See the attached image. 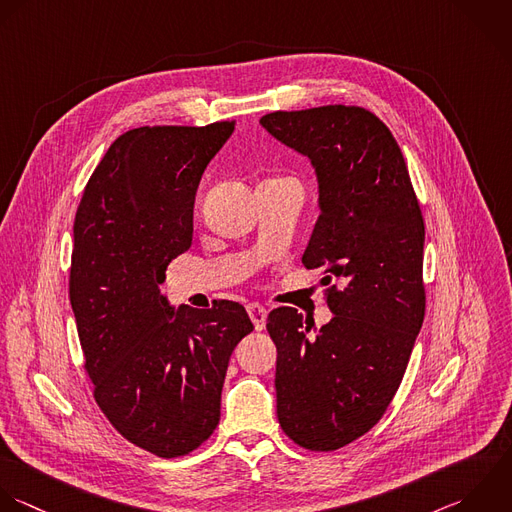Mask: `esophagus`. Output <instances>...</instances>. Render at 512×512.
Here are the masks:
<instances>
[{
	"label": "esophagus",
	"mask_w": 512,
	"mask_h": 512,
	"mask_svg": "<svg viewBox=\"0 0 512 512\" xmlns=\"http://www.w3.org/2000/svg\"><path fill=\"white\" fill-rule=\"evenodd\" d=\"M247 313H249L255 329L263 331L265 323H267V309L261 303H251V305H247Z\"/></svg>",
	"instance_id": "obj_1"
}]
</instances>
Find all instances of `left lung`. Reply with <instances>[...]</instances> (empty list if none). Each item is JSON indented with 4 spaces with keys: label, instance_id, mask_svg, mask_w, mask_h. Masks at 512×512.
Listing matches in <instances>:
<instances>
[{
    "label": "left lung",
    "instance_id": "8db88e82",
    "mask_svg": "<svg viewBox=\"0 0 512 512\" xmlns=\"http://www.w3.org/2000/svg\"><path fill=\"white\" fill-rule=\"evenodd\" d=\"M261 125L311 159L321 215L303 253L319 269L331 323L311 335L293 307L273 309L277 417L307 451H337L385 415L425 319V221L389 127L359 105L273 111Z\"/></svg>",
    "mask_w": 512,
    "mask_h": 512
}]
</instances>
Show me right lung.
I'll use <instances>...</instances> for the list:
<instances>
[{
  "instance_id": "1",
  "label": "right lung",
  "mask_w": 512,
  "mask_h": 512,
  "mask_svg": "<svg viewBox=\"0 0 512 512\" xmlns=\"http://www.w3.org/2000/svg\"><path fill=\"white\" fill-rule=\"evenodd\" d=\"M235 119L145 125L119 135L73 221L69 299L93 399L135 447L177 459L221 417L229 357L253 331L243 305L171 311L159 285L193 241V203Z\"/></svg>"
}]
</instances>
